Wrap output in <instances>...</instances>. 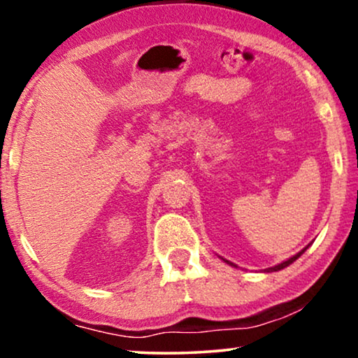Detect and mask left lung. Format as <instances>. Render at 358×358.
Returning a JSON list of instances; mask_svg holds the SVG:
<instances>
[{
    "label": "left lung",
    "mask_w": 358,
    "mask_h": 358,
    "mask_svg": "<svg viewBox=\"0 0 358 358\" xmlns=\"http://www.w3.org/2000/svg\"><path fill=\"white\" fill-rule=\"evenodd\" d=\"M306 251V248L305 249H303V251L301 252H298L296 254V256H293V257H290V259H288V261H285V262H282V264H278V266H275V267H271V268H267V272H277V271H282V268H285L287 266H290V264L293 262V261H296V259L298 257H300L301 256V254L303 252H305ZM223 261H224V259H223ZM224 262H228L229 264V266H234V264L233 262H229V261H224Z\"/></svg>",
    "instance_id": "left-lung-1"
}]
</instances>
